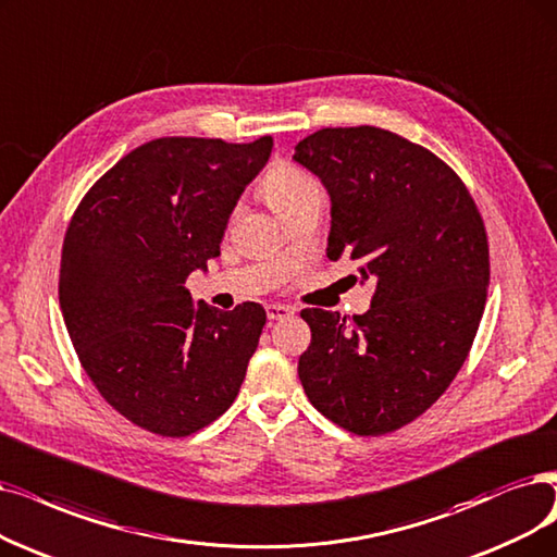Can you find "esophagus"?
Here are the masks:
<instances>
[{"label":"esophagus","instance_id":"obj_1","mask_svg":"<svg viewBox=\"0 0 557 557\" xmlns=\"http://www.w3.org/2000/svg\"><path fill=\"white\" fill-rule=\"evenodd\" d=\"M264 310H267V318H270V320H283V318L295 313V310L290 306H285V304H267Z\"/></svg>","mask_w":557,"mask_h":557}]
</instances>
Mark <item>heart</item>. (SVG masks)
Wrapping results in <instances>:
<instances>
[{
  "label": "heart",
  "mask_w": 557,
  "mask_h": 557,
  "mask_svg": "<svg viewBox=\"0 0 557 557\" xmlns=\"http://www.w3.org/2000/svg\"><path fill=\"white\" fill-rule=\"evenodd\" d=\"M260 194L283 216L293 214L301 206L315 201V198H322L315 177L290 162H276L264 173Z\"/></svg>",
  "instance_id": "heart-1"
}]
</instances>
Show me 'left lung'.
I'll return each instance as SVG.
<instances>
[{"label":"left lung","mask_w":557,"mask_h":557,"mask_svg":"<svg viewBox=\"0 0 557 557\" xmlns=\"http://www.w3.org/2000/svg\"><path fill=\"white\" fill-rule=\"evenodd\" d=\"M295 162L331 196L326 256L374 283L363 315L301 310V386L347 432H395L446 393L471 351L488 285L484 221L446 162L382 127L318 129Z\"/></svg>","instance_id":"obj_1"}]
</instances>
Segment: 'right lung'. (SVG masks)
<instances>
[{
	"instance_id": "1",
	"label": "right lung",
	"mask_w": 557,
	"mask_h": 557,
	"mask_svg": "<svg viewBox=\"0 0 557 557\" xmlns=\"http://www.w3.org/2000/svg\"><path fill=\"white\" fill-rule=\"evenodd\" d=\"M272 137L148 141L86 191L63 237L59 304L98 393L137 428L189 436L239 393L264 308L191 304L228 216L270 160Z\"/></svg>"
}]
</instances>
